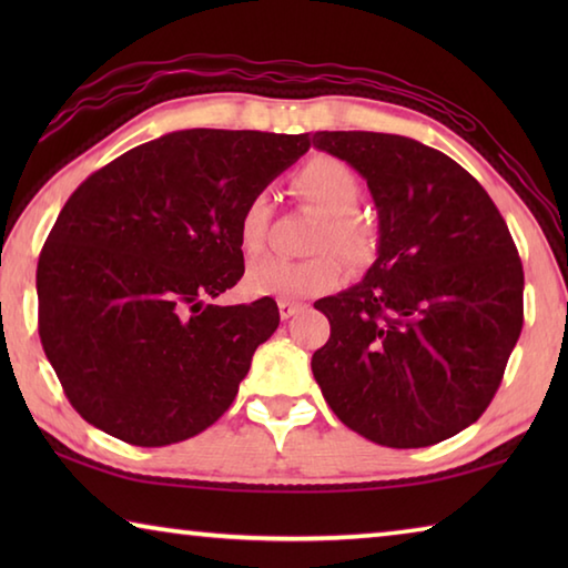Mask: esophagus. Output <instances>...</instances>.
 Wrapping results in <instances>:
<instances>
[{
    "instance_id": "34e87169",
    "label": "esophagus",
    "mask_w": 568,
    "mask_h": 568,
    "mask_svg": "<svg viewBox=\"0 0 568 568\" xmlns=\"http://www.w3.org/2000/svg\"><path fill=\"white\" fill-rule=\"evenodd\" d=\"M277 311H281V318L287 321V318H293V315L301 313L303 305L301 303H291V301H281V303H277Z\"/></svg>"
}]
</instances>
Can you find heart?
Listing matches in <instances>:
<instances>
[{
  "label": "heart",
  "mask_w": 568,
  "mask_h": 568,
  "mask_svg": "<svg viewBox=\"0 0 568 568\" xmlns=\"http://www.w3.org/2000/svg\"><path fill=\"white\" fill-rule=\"evenodd\" d=\"M293 185L297 195L323 213V223L315 233V250L323 253L307 261H285L265 257L250 265L245 287L257 297H283V301H305L333 291L341 283L343 267L328 247L353 265L368 261L373 237L368 225L355 213L363 200V182L348 162L333 155H315L295 172ZM271 203L265 192H255L240 210L237 245L245 257H255L265 250Z\"/></svg>",
  "instance_id": "heart-1"
}]
</instances>
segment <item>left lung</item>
Listing matches in <instances>:
<instances>
[{"mask_svg": "<svg viewBox=\"0 0 568 568\" xmlns=\"http://www.w3.org/2000/svg\"><path fill=\"white\" fill-rule=\"evenodd\" d=\"M365 178L378 257L358 285L321 297L331 338L313 376L345 426L420 448L480 418L524 328V267L506 220L444 152L383 132H315Z\"/></svg>", "mask_w": 568, "mask_h": 568, "instance_id": "1", "label": "left lung"}]
</instances>
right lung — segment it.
<instances>
[{
	"mask_svg": "<svg viewBox=\"0 0 568 568\" xmlns=\"http://www.w3.org/2000/svg\"><path fill=\"white\" fill-rule=\"evenodd\" d=\"M311 148L307 134L180 130L77 187L37 263L40 338L72 408L132 446L223 416L281 313L210 305L245 273L240 210Z\"/></svg>",
	"mask_w": 568,
	"mask_h": 568,
	"instance_id": "obj_1",
	"label": "right lung"
}]
</instances>
